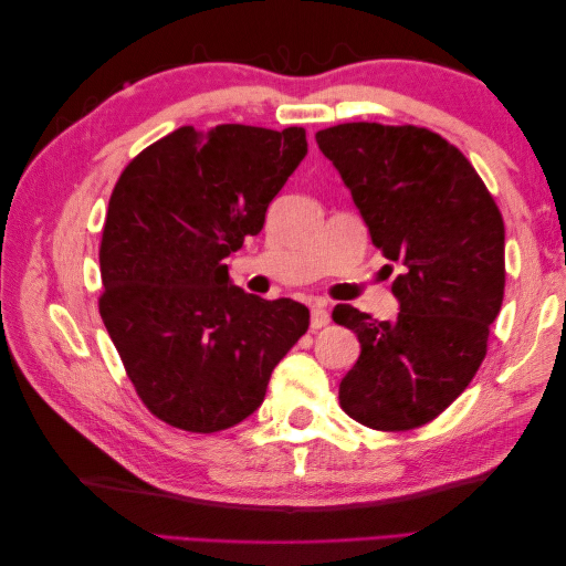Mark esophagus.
Instances as JSON below:
<instances>
[{
	"label": "esophagus",
	"mask_w": 566,
	"mask_h": 566,
	"mask_svg": "<svg viewBox=\"0 0 566 566\" xmlns=\"http://www.w3.org/2000/svg\"><path fill=\"white\" fill-rule=\"evenodd\" d=\"M331 323V314L321 304H316L311 308V331H318V328H326Z\"/></svg>",
	"instance_id": "1"
}]
</instances>
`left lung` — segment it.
Returning a JSON list of instances; mask_svg holds the SVG:
<instances>
[{"mask_svg": "<svg viewBox=\"0 0 566 566\" xmlns=\"http://www.w3.org/2000/svg\"><path fill=\"white\" fill-rule=\"evenodd\" d=\"M316 143L350 189L371 243L401 268L394 321L350 304L333 308L363 347L340 381V406L375 430L426 426L486 357L506 286L501 211L472 163L428 128L338 124L318 130Z\"/></svg>", "mask_w": 566, "mask_h": 566, "instance_id": "1", "label": "left lung"}]
</instances>
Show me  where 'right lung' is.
<instances>
[{
	"label": "right lung",
	"instance_id": "right-lung-1",
	"mask_svg": "<svg viewBox=\"0 0 566 566\" xmlns=\"http://www.w3.org/2000/svg\"><path fill=\"white\" fill-rule=\"evenodd\" d=\"M306 150L298 126H182L118 177L102 231L99 314L140 401L167 426L219 432L245 420L308 331L304 304L245 294L223 264L262 231Z\"/></svg>",
	"mask_w": 566,
	"mask_h": 566
}]
</instances>
